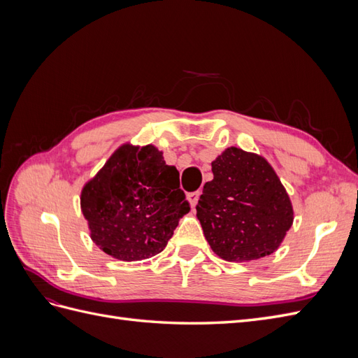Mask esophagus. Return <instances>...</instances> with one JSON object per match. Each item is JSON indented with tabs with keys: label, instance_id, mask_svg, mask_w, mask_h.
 <instances>
[{
	"label": "esophagus",
	"instance_id": "1",
	"mask_svg": "<svg viewBox=\"0 0 358 358\" xmlns=\"http://www.w3.org/2000/svg\"><path fill=\"white\" fill-rule=\"evenodd\" d=\"M200 191H196V192H189L188 194V201H189V206L191 208H196V204L199 203V199H200Z\"/></svg>",
	"mask_w": 358,
	"mask_h": 358
}]
</instances>
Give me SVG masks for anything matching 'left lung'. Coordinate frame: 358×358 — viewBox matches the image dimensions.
Returning <instances> with one entry per match:
<instances>
[{
  "instance_id": "obj_1",
  "label": "left lung",
  "mask_w": 358,
  "mask_h": 358,
  "mask_svg": "<svg viewBox=\"0 0 358 358\" xmlns=\"http://www.w3.org/2000/svg\"><path fill=\"white\" fill-rule=\"evenodd\" d=\"M197 218L212 251L230 263L273 254L294 221V210L268 161L241 148H227L212 161Z\"/></svg>"
}]
</instances>
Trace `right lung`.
I'll return each instance as SVG.
<instances>
[{"mask_svg":"<svg viewBox=\"0 0 358 358\" xmlns=\"http://www.w3.org/2000/svg\"><path fill=\"white\" fill-rule=\"evenodd\" d=\"M80 209L92 242L121 262H140L166 248L189 212L179 171L154 145L119 146L85 183Z\"/></svg>","mask_w":358,"mask_h":358,"instance_id":"add662e5","label":"right lung"}]
</instances>
